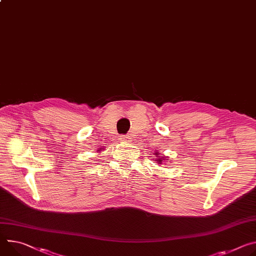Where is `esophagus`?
<instances>
[{
	"mask_svg": "<svg viewBox=\"0 0 256 256\" xmlns=\"http://www.w3.org/2000/svg\"><path fill=\"white\" fill-rule=\"evenodd\" d=\"M120 138H122V141H124V142H128L130 141V136H122Z\"/></svg>",
	"mask_w": 256,
	"mask_h": 256,
	"instance_id": "obj_1",
	"label": "esophagus"
}]
</instances>
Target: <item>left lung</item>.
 <instances>
[{"label":"left lung","instance_id":"1","mask_svg":"<svg viewBox=\"0 0 256 256\" xmlns=\"http://www.w3.org/2000/svg\"><path fill=\"white\" fill-rule=\"evenodd\" d=\"M154 155H155V157L156 158H154V159H156V161H157V164H161L162 162L164 161H166V162H168L170 159H168V157H166V156H162V157H160L159 155H160V153H158V152H155L154 153Z\"/></svg>","mask_w":256,"mask_h":256}]
</instances>
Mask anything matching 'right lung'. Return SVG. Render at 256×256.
I'll return each instance as SVG.
<instances>
[{
  "label": "right lung",
  "instance_id": "1",
  "mask_svg": "<svg viewBox=\"0 0 256 256\" xmlns=\"http://www.w3.org/2000/svg\"><path fill=\"white\" fill-rule=\"evenodd\" d=\"M98 151H100V150H98Z\"/></svg>",
  "mask_w": 256,
  "mask_h": 256
}]
</instances>
